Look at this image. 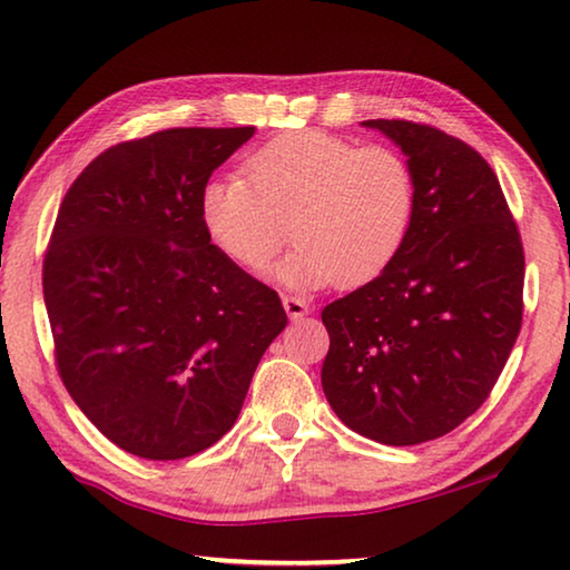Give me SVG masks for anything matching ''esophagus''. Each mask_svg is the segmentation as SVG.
<instances>
[{
	"mask_svg": "<svg viewBox=\"0 0 570 570\" xmlns=\"http://www.w3.org/2000/svg\"><path fill=\"white\" fill-rule=\"evenodd\" d=\"M282 304L286 308V314L292 316V320H304L308 314V304L304 302L302 296H294V294H284L282 296Z\"/></svg>",
	"mask_w": 570,
	"mask_h": 570,
	"instance_id": "34e87169",
	"label": "esophagus"
}]
</instances>
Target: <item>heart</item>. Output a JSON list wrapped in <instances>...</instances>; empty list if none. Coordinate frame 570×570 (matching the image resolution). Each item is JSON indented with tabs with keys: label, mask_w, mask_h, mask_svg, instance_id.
<instances>
[{
	"label": "heart",
	"mask_w": 570,
	"mask_h": 570,
	"mask_svg": "<svg viewBox=\"0 0 570 570\" xmlns=\"http://www.w3.org/2000/svg\"><path fill=\"white\" fill-rule=\"evenodd\" d=\"M240 173L206 180L198 210L214 246L246 272H264L294 228L302 244L278 266L282 282L360 286L407 240L414 176L387 146L356 148L340 135L298 130L250 153Z\"/></svg>",
	"instance_id": "b5f03b06"
}]
</instances>
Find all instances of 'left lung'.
Instances as JSON below:
<instances>
[{"label":"left lung","mask_w":570,"mask_h":570,"mask_svg":"<svg viewBox=\"0 0 570 570\" xmlns=\"http://www.w3.org/2000/svg\"><path fill=\"white\" fill-rule=\"evenodd\" d=\"M364 125L407 156L414 218L377 278L324 306L322 387L346 428L420 445L493 392L523 324V240L475 148L424 122Z\"/></svg>","instance_id":"8db88e82"}]
</instances>
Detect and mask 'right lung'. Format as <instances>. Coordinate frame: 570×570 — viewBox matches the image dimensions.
<instances>
[{
  "instance_id": "obj_1",
  "label": "right lung",
  "mask_w": 570,
  "mask_h": 570,
  "mask_svg": "<svg viewBox=\"0 0 570 570\" xmlns=\"http://www.w3.org/2000/svg\"><path fill=\"white\" fill-rule=\"evenodd\" d=\"M254 128H168L100 153L57 214L42 288L55 366L130 455L180 460L234 428L282 298L210 244L198 196Z\"/></svg>"
}]
</instances>
